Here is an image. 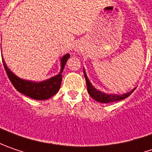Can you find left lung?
I'll use <instances>...</instances> for the list:
<instances>
[{"label": "left lung", "mask_w": 152, "mask_h": 152, "mask_svg": "<svg viewBox=\"0 0 152 152\" xmlns=\"http://www.w3.org/2000/svg\"><path fill=\"white\" fill-rule=\"evenodd\" d=\"M83 73H84V76L86 79V83H87V88H88V92L89 95L91 96L94 99H95L96 101H99L100 103H110V102H115V101H119V100H122L124 99H126L127 97H129L134 90H132L131 92L124 94L122 95H118V94H107L102 93L99 90L95 89V88L93 87V85L89 82L88 78L85 73V70L83 69Z\"/></svg>", "instance_id": "8db88e82"}]
</instances>
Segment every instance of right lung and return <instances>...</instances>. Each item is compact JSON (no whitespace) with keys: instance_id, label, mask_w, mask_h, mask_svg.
I'll return each mask as SVG.
<instances>
[{"instance_id":"add662e5","label":"right lung","mask_w":152,"mask_h":152,"mask_svg":"<svg viewBox=\"0 0 152 152\" xmlns=\"http://www.w3.org/2000/svg\"><path fill=\"white\" fill-rule=\"evenodd\" d=\"M69 58V54H65L61 58V71L59 72L58 75L42 83H33L30 81L22 80L11 72L10 69L7 67L3 58H2V63L6 73L7 74L11 83L19 93L30 98H32L34 99L45 100V99H48L49 98L56 94L58 92L62 82V72L66 61L68 60Z\"/></svg>"}]
</instances>
